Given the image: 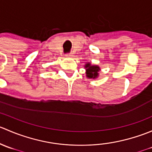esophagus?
Here are the masks:
<instances>
[{
    "label": "esophagus",
    "instance_id": "obj_1",
    "mask_svg": "<svg viewBox=\"0 0 152 152\" xmlns=\"http://www.w3.org/2000/svg\"><path fill=\"white\" fill-rule=\"evenodd\" d=\"M66 56H67V57H72V56H73V54H72V53H67Z\"/></svg>",
    "mask_w": 152,
    "mask_h": 152
}]
</instances>
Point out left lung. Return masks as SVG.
Here are the masks:
<instances>
[{"mask_svg": "<svg viewBox=\"0 0 152 152\" xmlns=\"http://www.w3.org/2000/svg\"><path fill=\"white\" fill-rule=\"evenodd\" d=\"M86 69V76L89 79H96L99 76L100 67L98 65H92L90 62H87L85 65Z\"/></svg>", "mask_w": 152, "mask_h": 152, "instance_id": "1", "label": "left lung"}]
</instances>
